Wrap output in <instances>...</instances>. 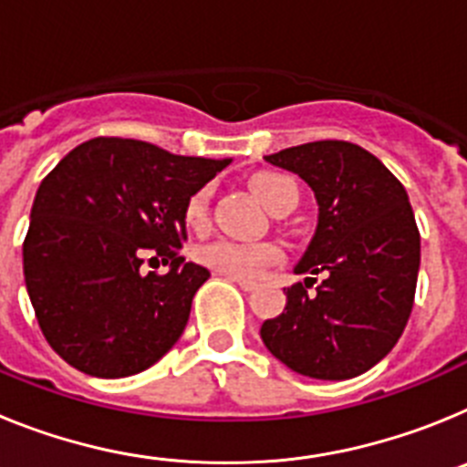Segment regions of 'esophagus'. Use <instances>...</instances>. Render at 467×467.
Wrapping results in <instances>:
<instances>
[{"instance_id": "1", "label": "esophagus", "mask_w": 467, "mask_h": 467, "mask_svg": "<svg viewBox=\"0 0 467 467\" xmlns=\"http://www.w3.org/2000/svg\"><path fill=\"white\" fill-rule=\"evenodd\" d=\"M229 280H234V283L241 287V290L245 292H253L257 290V280H250V278H236V275H229Z\"/></svg>"}]
</instances>
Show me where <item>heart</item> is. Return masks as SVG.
Masks as SVG:
<instances>
[{
	"label": "heart",
	"mask_w": 467,
	"mask_h": 467,
	"mask_svg": "<svg viewBox=\"0 0 467 467\" xmlns=\"http://www.w3.org/2000/svg\"><path fill=\"white\" fill-rule=\"evenodd\" d=\"M250 189L257 196L262 205L274 210L283 203L285 198L296 196V184L292 177L280 175V172H257L250 180ZM210 213V192L198 189L189 196L184 205V222L192 229H203L208 224ZM193 257L198 264L217 271L222 275H236V278H254L262 274L266 266L278 264L283 259L280 247L271 243H241L229 241V238H217V241L203 243L193 250Z\"/></svg>",
	"instance_id": "obj_1"
}]
</instances>
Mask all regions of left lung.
Here are the masks:
<instances>
[{
  "instance_id": "left-lung-1",
  "label": "left lung",
  "mask_w": 467,
  "mask_h": 467,
  "mask_svg": "<svg viewBox=\"0 0 467 467\" xmlns=\"http://www.w3.org/2000/svg\"><path fill=\"white\" fill-rule=\"evenodd\" d=\"M299 175L317 201V229L287 287L280 316L262 325L264 346L292 372L341 381L372 369L402 337L420 264V236L398 177L344 140L264 156Z\"/></svg>"
}]
</instances>
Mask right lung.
Segmentation results:
<instances>
[{"label": "right lung", "instance_id": "right-lung-1", "mask_svg": "<svg viewBox=\"0 0 467 467\" xmlns=\"http://www.w3.org/2000/svg\"><path fill=\"white\" fill-rule=\"evenodd\" d=\"M226 166L140 140L93 138L41 180L23 274L41 334L67 365L130 377L182 337L193 295L210 278L180 257L184 205ZM151 254L171 264L168 275L141 274Z\"/></svg>", "mask_w": 467, "mask_h": 467}]
</instances>
